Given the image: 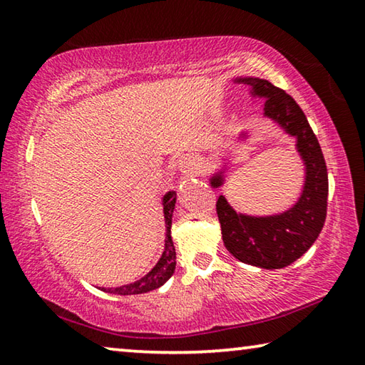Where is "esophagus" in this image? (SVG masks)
<instances>
[{
    "mask_svg": "<svg viewBox=\"0 0 365 365\" xmlns=\"http://www.w3.org/2000/svg\"><path fill=\"white\" fill-rule=\"evenodd\" d=\"M178 168H180V170L185 172V174H195L196 163H195V159H191V158H183L180 160V164H178Z\"/></svg>",
    "mask_w": 365,
    "mask_h": 365,
    "instance_id": "esophagus-1",
    "label": "esophagus"
}]
</instances>
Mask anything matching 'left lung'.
<instances>
[{
	"mask_svg": "<svg viewBox=\"0 0 365 365\" xmlns=\"http://www.w3.org/2000/svg\"><path fill=\"white\" fill-rule=\"evenodd\" d=\"M238 82L248 83L255 96H264V114L298 138L296 146L306 164V183L292 209L269 217L235 212L220 195L215 211L222 227V240L238 261L262 269H282L304 255L322 232L329 197L327 164L316 133L299 104L287 91L264 78H238ZM211 185L220 187L222 175H214Z\"/></svg>",
	"mask_w": 365,
	"mask_h": 365,
	"instance_id": "obj_1",
	"label": "left lung"
}]
</instances>
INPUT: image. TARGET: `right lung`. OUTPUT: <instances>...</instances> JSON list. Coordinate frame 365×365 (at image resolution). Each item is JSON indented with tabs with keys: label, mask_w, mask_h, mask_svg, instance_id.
Returning <instances> with one entry per match:
<instances>
[{
	"label": "right lung",
	"mask_w": 365,
	"mask_h": 365,
	"mask_svg": "<svg viewBox=\"0 0 365 365\" xmlns=\"http://www.w3.org/2000/svg\"><path fill=\"white\" fill-rule=\"evenodd\" d=\"M175 191H169L168 195L164 196V219H165V248L163 256H160L159 262L154 265L151 272L133 283H128V285L117 287V288H103V292L106 293H114V294H141L148 293L151 289H156L160 285H164L168 282L172 274L175 270V246L172 242L170 237V227H172V212H174L175 207Z\"/></svg>",
	"instance_id": "right-lung-1"
}]
</instances>
